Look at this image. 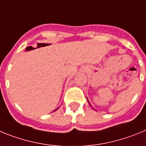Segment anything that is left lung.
I'll return each instance as SVG.
<instances>
[{"label":"left lung","instance_id":"8db88e82","mask_svg":"<svg viewBox=\"0 0 146 146\" xmlns=\"http://www.w3.org/2000/svg\"><path fill=\"white\" fill-rule=\"evenodd\" d=\"M86 99H87V101H88V102H89V106H91V107H92V105H91V103H90V102H89V100H88V98H86ZM92 108H93V107H92Z\"/></svg>","mask_w":146,"mask_h":146}]
</instances>
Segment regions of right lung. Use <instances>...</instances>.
Returning <instances> with one entry per match:
<instances>
[{
  "label": "right lung",
  "mask_w": 146,
  "mask_h": 146,
  "mask_svg": "<svg viewBox=\"0 0 146 146\" xmlns=\"http://www.w3.org/2000/svg\"><path fill=\"white\" fill-rule=\"evenodd\" d=\"M59 108V107L58 108H56V109H55V110H54V111H57V109H58Z\"/></svg>",
  "instance_id": "obj_1"
}]
</instances>
